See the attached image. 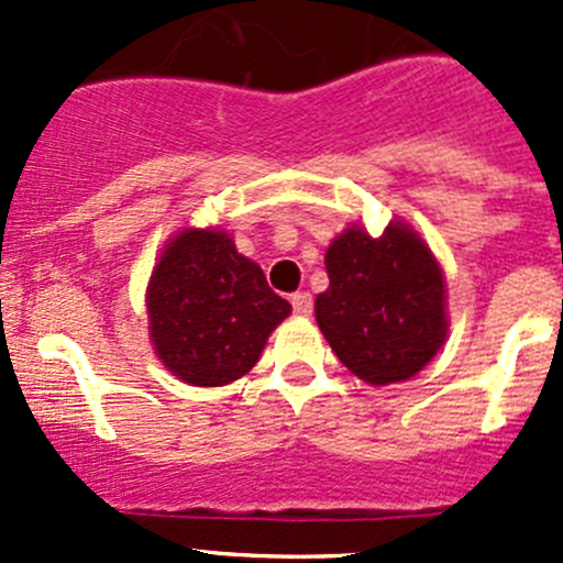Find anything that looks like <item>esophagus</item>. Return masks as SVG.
Returning a JSON list of instances; mask_svg holds the SVG:
<instances>
[{"mask_svg":"<svg viewBox=\"0 0 563 563\" xmlns=\"http://www.w3.org/2000/svg\"><path fill=\"white\" fill-rule=\"evenodd\" d=\"M291 308H294V313H297V316H310V313H313V297H310L308 291L294 294Z\"/></svg>","mask_w":563,"mask_h":563,"instance_id":"34e87169","label":"esophagus"}]
</instances>
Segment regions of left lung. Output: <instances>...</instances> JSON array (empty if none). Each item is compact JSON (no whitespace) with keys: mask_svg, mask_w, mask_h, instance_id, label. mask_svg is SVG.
I'll return each mask as SVG.
<instances>
[{"mask_svg":"<svg viewBox=\"0 0 563 563\" xmlns=\"http://www.w3.org/2000/svg\"><path fill=\"white\" fill-rule=\"evenodd\" d=\"M316 321L338 360L367 384L417 376L446 338L444 275L413 231L349 229L327 250Z\"/></svg>","mask_w":563,"mask_h":563,"instance_id":"8db88e82","label":"left lung"}]
</instances>
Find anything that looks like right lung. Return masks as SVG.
Segmentation results:
<instances>
[{
	"mask_svg": "<svg viewBox=\"0 0 563 563\" xmlns=\"http://www.w3.org/2000/svg\"><path fill=\"white\" fill-rule=\"evenodd\" d=\"M157 356L192 387H223L258 362L291 313L258 264L223 231H181L157 261L146 294Z\"/></svg>",
	"mask_w": 563,
	"mask_h": 563,
	"instance_id": "add662e5",
	"label": "right lung"
}]
</instances>
